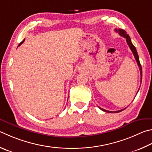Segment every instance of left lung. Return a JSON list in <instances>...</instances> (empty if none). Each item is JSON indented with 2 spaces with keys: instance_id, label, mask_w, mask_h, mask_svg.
<instances>
[{
  "instance_id": "1",
  "label": "left lung",
  "mask_w": 152,
  "mask_h": 152,
  "mask_svg": "<svg viewBox=\"0 0 152 152\" xmlns=\"http://www.w3.org/2000/svg\"><path fill=\"white\" fill-rule=\"evenodd\" d=\"M115 32H117L119 33V34L120 36H122V37H124L126 39V42L127 43H128V45L129 46V48H130V50H132V52H133V54L134 56L135 57V59H136V62H137V65H138V66L140 68V75H141V82H142V66H141V64H140V60H139V56H138V54H137V50L136 49V47L133 45V44H132V41H131V39H130V37H129V36L127 34L126 32L125 31V30H124L122 29H115ZM140 90V88H139ZM138 90V91H139ZM138 91H137V92H138ZM99 107V106H98ZM100 109L103 110L104 112H107V113H118V112H122V110H124V109H122V110H118V111H114V112H112V111H108V110H104L102 108H101V107H100Z\"/></svg>"
}]
</instances>
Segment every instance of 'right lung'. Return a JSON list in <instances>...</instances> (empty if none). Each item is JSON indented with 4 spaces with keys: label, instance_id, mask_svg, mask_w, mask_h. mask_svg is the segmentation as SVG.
Instances as JSON below:
<instances>
[{
    "label": "right lung",
    "instance_id": "1",
    "mask_svg": "<svg viewBox=\"0 0 152 152\" xmlns=\"http://www.w3.org/2000/svg\"><path fill=\"white\" fill-rule=\"evenodd\" d=\"M24 40H25V39H24L23 41H22V42L20 43V44H19V45H18V46H20L21 45H22V44H23L24 42Z\"/></svg>",
    "mask_w": 152,
    "mask_h": 152
}]
</instances>
